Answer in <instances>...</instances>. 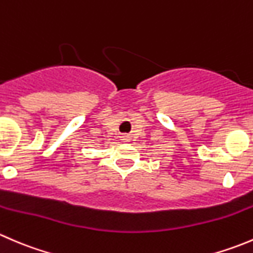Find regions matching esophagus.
Here are the masks:
<instances>
[{
	"mask_svg": "<svg viewBox=\"0 0 253 253\" xmlns=\"http://www.w3.org/2000/svg\"><path fill=\"white\" fill-rule=\"evenodd\" d=\"M128 139H129L128 134H122V136H121V141H125V142H128Z\"/></svg>",
	"mask_w": 253,
	"mask_h": 253,
	"instance_id": "esophagus-1",
	"label": "esophagus"
}]
</instances>
